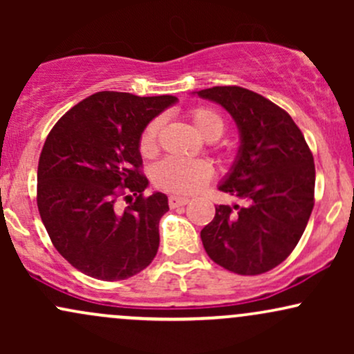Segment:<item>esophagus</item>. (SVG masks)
<instances>
[{"label": "esophagus", "mask_w": 354, "mask_h": 354, "mask_svg": "<svg viewBox=\"0 0 354 354\" xmlns=\"http://www.w3.org/2000/svg\"><path fill=\"white\" fill-rule=\"evenodd\" d=\"M168 201H169V206H171V208H180V206L188 205L189 200L185 196H174V194H171Z\"/></svg>", "instance_id": "esophagus-1"}]
</instances>
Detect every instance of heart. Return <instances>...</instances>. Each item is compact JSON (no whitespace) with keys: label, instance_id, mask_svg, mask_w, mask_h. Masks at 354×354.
<instances>
[{"label":"heart","instance_id":"b5f03b06","mask_svg":"<svg viewBox=\"0 0 354 354\" xmlns=\"http://www.w3.org/2000/svg\"><path fill=\"white\" fill-rule=\"evenodd\" d=\"M191 123L206 140H218L225 131L223 118L208 108H194L189 113ZM160 121L154 120L143 129L140 138V151L153 154L156 151V136ZM153 181L158 188L173 193H194L213 176V166L203 158L166 156L153 166Z\"/></svg>","mask_w":354,"mask_h":354}]
</instances>
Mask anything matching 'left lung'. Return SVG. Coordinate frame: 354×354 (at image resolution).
I'll use <instances>...</instances> for the list:
<instances>
[{
    "label": "left lung",
    "instance_id": "8db88e82",
    "mask_svg": "<svg viewBox=\"0 0 354 354\" xmlns=\"http://www.w3.org/2000/svg\"><path fill=\"white\" fill-rule=\"evenodd\" d=\"M193 95L230 113L239 133L233 166L218 189L241 205H219L201 241L214 263L238 274H261L290 256L315 206V161L284 109L239 86Z\"/></svg>",
    "mask_w": 354,
    "mask_h": 354
}]
</instances>
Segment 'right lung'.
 <instances>
[{
	"instance_id": "obj_1",
	"label": "right lung",
	"mask_w": 354,
	"mask_h": 354,
	"mask_svg": "<svg viewBox=\"0 0 354 354\" xmlns=\"http://www.w3.org/2000/svg\"><path fill=\"white\" fill-rule=\"evenodd\" d=\"M178 98L101 91L53 126L38 165V209L58 253L81 273L120 281L158 253L168 196H143L140 138ZM136 198L124 212L118 197Z\"/></svg>"
}]
</instances>
